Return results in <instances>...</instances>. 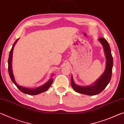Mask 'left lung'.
Wrapping results in <instances>:
<instances>
[{"instance_id":"obj_1","label":"left lung","mask_w":124,"mask_h":124,"mask_svg":"<svg viewBox=\"0 0 124 124\" xmlns=\"http://www.w3.org/2000/svg\"><path fill=\"white\" fill-rule=\"evenodd\" d=\"M98 40L103 45L105 55L106 57V70H105L103 74L93 85L87 86H81L75 84L73 80V77L72 76V78H71L72 86L73 89L78 93L90 96L97 95V94L101 93L106 87L110 81L113 65V57L112 53H111L110 48L108 41L106 40V39L103 38H98Z\"/></svg>"}]
</instances>
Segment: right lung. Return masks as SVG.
Returning <instances> with one entry per match:
<instances>
[{"mask_svg":"<svg viewBox=\"0 0 124 124\" xmlns=\"http://www.w3.org/2000/svg\"><path fill=\"white\" fill-rule=\"evenodd\" d=\"M18 40V39L17 40H16L15 41L13 45H12V47L10 51L9 57V59H8V71H9V74L12 81L15 84V85L16 86V87H17L23 93L28 94V95H38V94H39L40 93H42V92H44L46 91H47V90L49 89V88L50 87V86H51V85L52 84V82H53L54 79L51 78L44 85H42L39 87L35 88V89H29V88H27V87L21 86L18 85L16 83L15 80L14 79L13 73H12V52H13L14 46L16 44V43H17V41Z\"/></svg>","mask_w":124,"mask_h":124,"instance_id":"add662e5","label":"right lung"}]
</instances>
